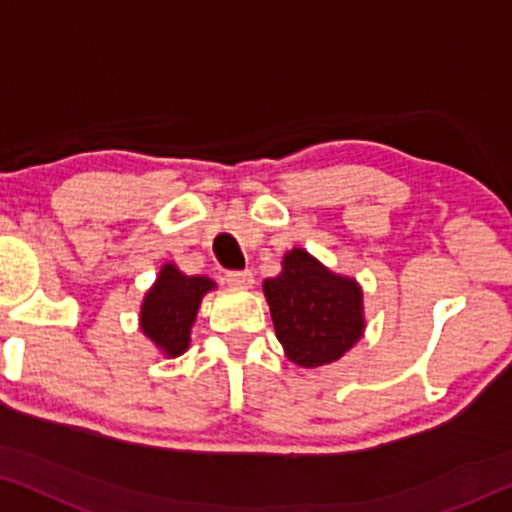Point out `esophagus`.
<instances>
[{
	"label": "esophagus",
	"instance_id": "obj_1",
	"mask_svg": "<svg viewBox=\"0 0 512 512\" xmlns=\"http://www.w3.org/2000/svg\"><path fill=\"white\" fill-rule=\"evenodd\" d=\"M252 272H248V269H245V272H229L226 274V283H229V286H233V288H250L252 286Z\"/></svg>",
	"mask_w": 512,
	"mask_h": 512
}]
</instances>
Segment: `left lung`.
Masks as SVG:
<instances>
[{"label":"left lung","instance_id":"1","mask_svg":"<svg viewBox=\"0 0 512 512\" xmlns=\"http://www.w3.org/2000/svg\"><path fill=\"white\" fill-rule=\"evenodd\" d=\"M281 264V274L262 288L286 357L310 369L336 362L365 331L360 283L334 274L303 248L286 252Z\"/></svg>","mask_w":512,"mask_h":512}]
</instances>
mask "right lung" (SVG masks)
I'll return each instance as SVG.
<instances>
[{
	"label": "right lung",
	"mask_w": 512,
	"mask_h": 512,
	"mask_svg": "<svg viewBox=\"0 0 512 512\" xmlns=\"http://www.w3.org/2000/svg\"><path fill=\"white\" fill-rule=\"evenodd\" d=\"M214 288L207 276H186L176 264H164L155 286L140 307V329L166 357L183 355L190 346V329L202 295Z\"/></svg>",
	"instance_id": "add662e5"
}]
</instances>
